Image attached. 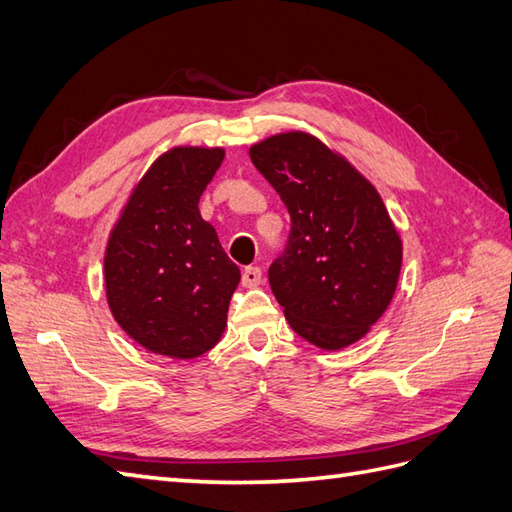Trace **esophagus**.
Returning a JSON list of instances; mask_svg holds the SVG:
<instances>
[{"label":"esophagus","mask_w":512,"mask_h":512,"mask_svg":"<svg viewBox=\"0 0 512 512\" xmlns=\"http://www.w3.org/2000/svg\"><path fill=\"white\" fill-rule=\"evenodd\" d=\"M260 280H263V271H260V267H245L243 269L241 282L245 289H254V286L260 284Z\"/></svg>","instance_id":"esophagus-1"}]
</instances>
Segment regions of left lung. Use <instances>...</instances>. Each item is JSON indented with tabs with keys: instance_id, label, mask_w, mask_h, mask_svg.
<instances>
[{
	"instance_id": "obj_1",
	"label": "left lung",
	"mask_w": 512,
	"mask_h": 512,
	"mask_svg": "<svg viewBox=\"0 0 512 512\" xmlns=\"http://www.w3.org/2000/svg\"><path fill=\"white\" fill-rule=\"evenodd\" d=\"M249 156L291 215L289 247L269 267L286 321L319 350L350 347L389 308L402 271V236L378 189L304 130L267 136Z\"/></svg>"
}]
</instances>
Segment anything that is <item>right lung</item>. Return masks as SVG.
<instances>
[{
	"label": "right lung",
	"instance_id": "right-lung-1",
	"mask_svg": "<svg viewBox=\"0 0 512 512\" xmlns=\"http://www.w3.org/2000/svg\"><path fill=\"white\" fill-rule=\"evenodd\" d=\"M223 156V147H169L134 182L108 234V308L152 354L191 360L213 350L226 332L241 271L199 215V197Z\"/></svg>",
	"mask_w": 512,
	"mask_h": 512
}]
</instances>
